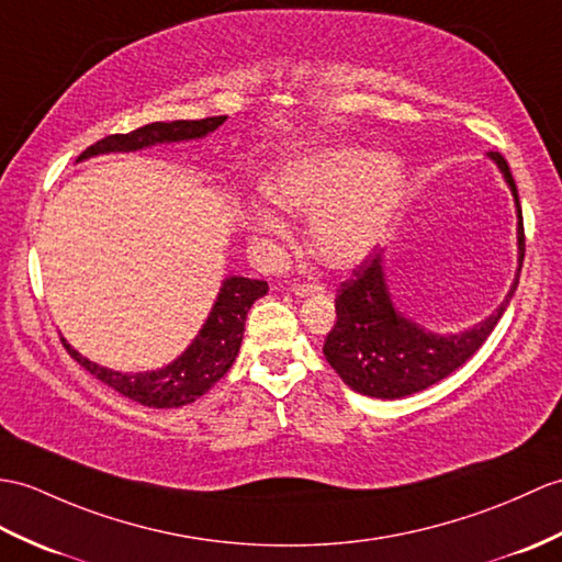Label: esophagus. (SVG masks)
<instances>
[{
    "mask_svg": "<svg viewBox=\"0 0 562 562\" xmlns=\"http://www.w3.org/2000/svg\"><path fill=\"white\" fill-rule=\"evenodd\" d=\"M323 286L321 284H316V282H294V286H292V292L302 299V296H308V294H316V292H321Z\"/></svg>",
    "mask_w": 562,
    "mask_h": 562,
    "instance_id": "esophagus-1",
    "label": "esophagus"
}]
</instances>
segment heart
<instances>
[{"instance_id":"1","label":"heart","mask_w":562,"mask_h":562,"mask_svg":"<svg viewBox=\"0 0 562 562\" xmlns=\"http://www.w3.org/2000/svg\"><path fill=\"white\" fill-rule=\"evenodd\" d=\"M407 172L397 155L367 148H330L286 165L268 184L270 201L284 213L311 217L308 246L321 263L355 268L393 222ZM258 239L282 241L286 222L272 211H254Z\"/></svg>"}]
</instances>
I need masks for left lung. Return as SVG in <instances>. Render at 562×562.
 Listing matches in <instances>:
<instances>
[{
  "label": "left lung",
  "instance_id": "1",
  "mask_svg": "<svg viewBox=\"0 0 562 562\" xmlns=\"http://www.w3.org/2000/svg\"><path fill=\"white\" fill-rule=\"evenodd\" d=\"M498 165L517 207V276L503 304L474 328L438 335L422 328L393 304L383 272V249H373L367 260L351 270V278L337 290V323L325 337L323 355L342 381L361 395L400 400L436 385L486 342L517 290L525 260V222L515 179L501 153H488Z\"/></svg>",
  "mask_w": 562,
  "mask_h": 562
}]
</instances>
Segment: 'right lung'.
Here are the masks:
<instances>
[{
  "label": "right lung",
  "instance_id": "right-lung-1",
  "mask_svg": "<svg viewBox=\"0 0 562 562\" xmlns=\"http://www.w3.org/2000/svg\"><path fill=\"white\" fill-rule=\"evenodd\" d=\"M227 116H207V120H177V122H153L136 128L132 134L104 136L78 155L76 162L95 158L104 153H132L140 148L160 146V143H179L193 140L213 134ZM268 294V282L249 280V278H227L220 286L215 304L207 313L201 333L193 337V342L181 355L158 371L146 373H122L104 369L100 363L86 359L83 355L67 345L69 355L81 367L93 373L98 381L110 385L116 393L134 400L143 407L155 409H175L205 395L222 375H225L234 359L239 355L246 313L254 306L256 299Z\"/></svg>",
  "mask_w": 562,
  "mask_h": 562
}]
</instances>
